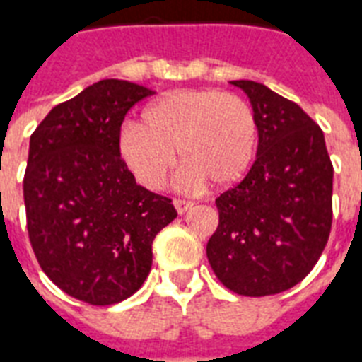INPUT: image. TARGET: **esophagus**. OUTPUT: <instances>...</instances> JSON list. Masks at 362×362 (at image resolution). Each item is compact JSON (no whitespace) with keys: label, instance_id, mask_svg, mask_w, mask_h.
<instances>
[{"label":"esophagus","instance_id":"1","mask_svg":"<svg viewBox=\"0 0 362 362\" xmlns=\"http://www.w3.org/2000/svg\"><path fill=\"white\" fill-rule=\"evenodd\" d=\"M173 206H175V209H177L179 215H183V213L189 211L190 207L194 206V204L189 200H179V198H175V200H173Z\"/></svg>","mask_w":362,"mask_h":362}]
</instances>
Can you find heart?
Masks as SVG:
<instances>
[{
  "mask_svg": "<svg viewBox=\"0 0 362 362\" xmlns=\"http://www.w3.org/2000/svg\"><path fill=\"white\" fill-rule=\"evenodd\" d=\"M260 143L259 119L236 94L196 88L172 90L143 109L141 122L119 132V153L143 187L158 190L181 153L190 185L230 187L253 166Z\"/></svg>",
  "mask_w": 362,
  "mask_h": 362,
  "instance_id": "heart-1",
  "label": "heart"
}]
</instances>
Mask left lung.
Masks as SVG:
<instances>
[{"instance_id":"1","label":"left lung","mask_w":362,"mask_h":362,"mask_svg":"<svg viewBox=\"0 0 362 362\" xmlns=\"http://www.w3.org/2000/svg\"><path fill=\"white\" fill-rule=\"evenodd\" d=\"M247 94L260 126L257 160L215 200L219 226L206 253L215 276L242 296L295 287L323 253L332 225V162L321 128L287 98L255 81Z\"/></svg>"}]
</instances>
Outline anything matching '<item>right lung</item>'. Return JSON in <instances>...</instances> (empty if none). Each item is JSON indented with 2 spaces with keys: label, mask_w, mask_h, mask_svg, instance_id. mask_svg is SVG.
<instances>
[{
  "label": "right lung",
  "mask_w": 362,
  "mask_h": 362,
  "mask_svg": "<svg viewBox=\"0 0 362 362\" xmlns=\"http://www.w3.org/2000/svg\"><path fill=\"white\" fill-rule=\"evenodd\" d=\"M151 94L98 81L50 109L30 137L24 204L33 253L56 287L92 306L141 287L153 240L177 217L170 198L136 183L119 153L128 109Z\"/></svg>",
  "instance_id": "obj_1"
}]
</instances>
